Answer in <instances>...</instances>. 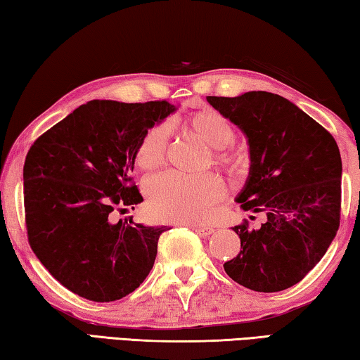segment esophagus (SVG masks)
<instances>
[{
	"label": "esophagus",
	"mask_w": 360,
	"mask_h": 360,
	"mask_svg": "<svg viewBox=\"0 0 360 360\" xmlns=\"http://www.w3.org/2000/svg\"><path fill=\"white\" fill-rule=\"evenodd\" d=\"M191 229L193 231H197L200 236H210L211 233H214V229L208 227V225H197V224H195V225H191Z\"/></svg>",
	"instance_id": "34e87169"
}]
</instances>
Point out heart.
Wrapping results in <instances>:
<instances>
[{
	"mask_svg": "<svg viewBox=\"0 0 360 360\" xmlns=\"http://www.w3.org/2000/svg\"><path fill=\"white\" fill-rule=\"evenodd\" d=\"M182 129L202 143L206 149L216 150L212 163L231 178L240 176L246 168V157L241 152L224 150L233 141V129L229 120L214 109L188 115L181 122ZM167 152V129L155 125L144 133L135 149V165L144 173L162 167ZM222 193V184L216 176L203 174L197 178L167 174L150 184L149 203L154 214L167 222L193 224L210 216L211 208Z\"/></svg>",
	"mask_w": 360,
	"mask_h": 360,
	"instance_id": "1",
	"label": "heart"
}]
</instances>
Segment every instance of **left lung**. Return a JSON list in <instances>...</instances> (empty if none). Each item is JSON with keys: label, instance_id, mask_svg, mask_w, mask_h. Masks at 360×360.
<instances>
[{"label": "left lung", "instance_id": "8db88e82", "mask_svg": "<svg viewBox=\"0 0 360 360\" xmlns=\"http://www.w3.org/2000/svg\"><path fill=\"white\" fill-rule=\"evenodd\" d=\"M248 139L249 176L236 197L265 222L235 225L241 249L227 275L257 292H279L307 276L337 235L341 157L324 127L283 96L252 90L233 98L206 96Z\"/></svg>", "mask_w": 360, "mask_h": 360}]
</instances>
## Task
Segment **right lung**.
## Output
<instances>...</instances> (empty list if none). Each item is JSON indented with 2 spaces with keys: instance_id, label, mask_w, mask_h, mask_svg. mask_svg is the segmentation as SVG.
<instances>
[{
  "instance_id": "add662e5",
  "label": "right lung",
  "mask_w": 360,
  "mask_h": 360,
  "mask_svg": "<svg viewBox=\"0 0 360 360\" xmlns=\"http://www.w3.org/2000/svg\"><path fill=\"white\" fill-rule=\"evenodd\" d=\"M168 101L92 100L41 135L23 167L28 241L49 273L75 294L114 302L149 275L165 225L112 222L143 202L131 184L135 149L176 111Z\"/></svg>"
}]
</instances>
